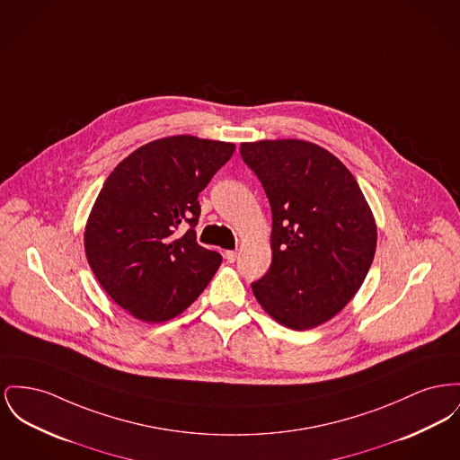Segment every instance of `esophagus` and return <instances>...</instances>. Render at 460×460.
<instances>
[{
	"instance_id": "34e87169",
	"label": "esophagus",
	"mask_w": 460,
	"mask_h": 460,
	"mask_svg": "<svg viewBox=\"0 0 460 460\" xmlns=\"http://www.w3.org/2000/svg\"><path fill=\"white\" fill-rule=\"evenodd\" d=\"M224 257H226V261L229 262V264H233L234 261H236V257H238V253L234 252V250H227L226 253H224Z\"/></svg>"
}]
</instances>
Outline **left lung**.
I'll return each instance as SVG.
<instances>
[{
	"label": "left lung",
	"instance_id": "obj_1",
	"mask_svg": "<svg viewBox=\"0 0 460 460\" xmlns=\"http://www.w3.org/2000/svg\"><path fill=\"white\" fill-rule=\"evenodd\" d=\"M240 155L270 199V268L252 283L278 323L309 330L333 318L372 266L377 227L351 172L296 138L243 142Z\"/></svg>",
	"mask_w": 460,
	"mask_h": 460
}]
</instances>
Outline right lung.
<instances>
[{"instance_id": "add662e5", "label": "right lung", "mask_w": 460, "mask_h": 460, "mask_svg": "<svg viewBox=\"0 0 460 460\" xmlns=\"http://www.w3.org/2000/svg\"><path fill=\"white\" fill-rule=\"evenodd\" d=\"M231 142L175 136L149 142L104 182L84 229L95 278L137 320L162 323L198 298L222 255L196 242L198 194L229 162ZM190 226L181 235L178 229Z\"/></svg>"}]
</instances>
